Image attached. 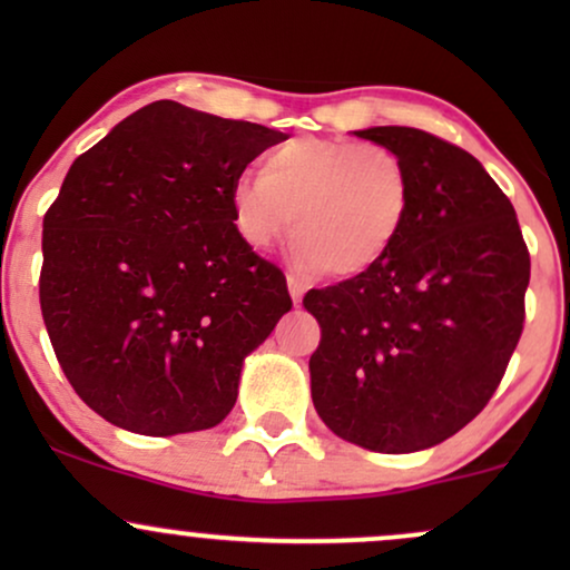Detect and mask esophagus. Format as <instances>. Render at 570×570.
Segmentation results:
<instances>
[{
    "label": "esophagus",
    "instance_id": "obj_1",
    "mask_svg": "<svg viewBox=\"0 0 570 570\" xmlns=\"http://www.w3.org/2000/svg\"><path fill=\"white\" fill-rule=\"evenodd\" d=\"M286 286H289V294H292L294 303H299V299H303V294H305L303 281L294 278V276H286Z\"/></svg>",
    "mask_w": 570,
    "mask_h": 570
}]
</instances>
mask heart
Here are the masks:
<instances>
[{"label": "heart", "mask_w": 570, "mask_h": 570, "mask_svg": "<svg viewBox=\"0 0 570 570\" xmlns=\"http://www.w3.org/2000/svg\"><path fill=\"white\" fill-rule=\"evenodd\" d=\"M235 230L267 248L294 227L292 265L351 278L375 267L407 225L412 185L404 163L381 144L292 139L273 147L259 174L233 181Z\"/></svg>", "instance_id": "obj_1"}]
</instances>
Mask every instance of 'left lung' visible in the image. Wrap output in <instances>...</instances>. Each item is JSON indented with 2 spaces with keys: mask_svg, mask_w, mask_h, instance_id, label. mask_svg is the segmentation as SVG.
Masks as SVG:
<instances>
[{
  "mask_svg": "<svg viewBox=\"0 0 570 570\" xmlns=\"http://www.w3.org/2000/svg\"><path fill=\"white\" fill-rule=\"evenodd\" d=\"M353 134L404 163L412 206L381 263L305 294L322 326L313 407L340 440L417 453L499 389L525 322L531 254L514 206L466 149L404 126Z\"/></svg>",
  "mask_w": 570,
  "mask_h": 570,
  "instance_id": "1",
  "label": "left lung"
}]
</instances>
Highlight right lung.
<instances>
[{
	"instance_id": "right-lung-1",
	"label": "right lung",
	"mask_w": 570,
	"mask_h": 570,
	"mask_svg": "<svg viewBox=\"0 0 570 570\" xmlns=\"http://www.w3.org/2000/svg\"><path fill=\"white\" fill-rule=\"evenodd\" d=\"M289 136L155 101L71 163L42 222L39 305L77 396L144 436L217 426L292 307L240 238L233 181Z\"/></svg>"
}]
</instances>
